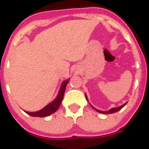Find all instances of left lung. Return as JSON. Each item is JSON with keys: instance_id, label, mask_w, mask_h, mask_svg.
Wrapping results in <instances>:
<instances>
[{"instance_id": "obj_1", "label": "left lung", "mask_w": 149, "mask_h": 149, "mask_svg": "<svg viewBox=\"0 0 149 149\" xmlns=\"http://www.w3.org/2000/svg\"><path fill=\"white\" fill-rule=\"evenodd\" d=\"M86 100H87L88 101V98H87V97H86ZM126 104H127V102H126L125 104H123V105H122V106H120V107H113V108H112V109H110V110H108V111H101V110H97V109H95L94 107H93V108H94L95 110H96V111L97 112H98V113H104V114H109V113H116V112H117V111H119V110H120L122 108V107H125L126 105Z\"/></svg>"}]
</instances>
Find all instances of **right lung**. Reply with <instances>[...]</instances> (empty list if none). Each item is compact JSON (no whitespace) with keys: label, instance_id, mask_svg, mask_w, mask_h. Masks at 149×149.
Returning <instances> with one entry per match:
<instances>
[{"label":"right lung","instance_id":"obj_1","mask_svg":"<svg viewBox=\"0 0 149 149\" xmlns=\"http://www.w3.org/2000/svg\"><path fill=\"white\" fill-rule=\"evenodd\" d=\"M68 81H69V80H66V81H63V84H62L61 85V87H60V91H59L58 95L56 96V98H55L51 103H50L49 104H48L46 107H45L44 108L40 110L39 111L33 112V113L25 111L26 113H27L28 115L31 116L38 117H45L51 115V114L54 113V112H56V110H57V109L59 108L60 105L61 104L63 96H64V93H65V87H66Z\"/></svg>","mask_w":149,"mask_h":149}]
</instances>
